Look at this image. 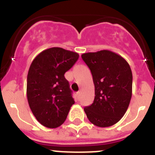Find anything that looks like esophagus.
<instances>
[{
  "mask_svg": "<svg viewBox=\"0 0 155 155\" xmlns=\"http://www.w3.org/2000/svg\"><path fill=\"white\" fill-rule=\"evenodd\" d=\"M80 95H81V92H80V91H78V92H77V96H78L79 98V97H80Z\"/></svg>",
  "mask_w": 155,
  "mask_h": 155,
  "instance_id": "34e87169",
  "label": "esophagus"
}]
</instances>
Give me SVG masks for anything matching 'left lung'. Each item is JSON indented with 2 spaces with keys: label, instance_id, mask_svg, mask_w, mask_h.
Segmentation results:
<instances>
[{
  "label": "left lung",
  "instance_id": "1",
  "mask_svg": "<svg viewBox=\"0 0 155 155\" xmlns=\"http://www.w3.org/2000/svg\"><path fill=\"white\" fill-rule=\"evenodd\" d=\"M83 61L91 70L94 99L84 109L91 124L108 127L118 123L127 112L132 96L133 75L124 57L110 50L85 53Z\"/></svg>",
  "mask_w": 155,
  "mask_h": 155
}]
</instances>
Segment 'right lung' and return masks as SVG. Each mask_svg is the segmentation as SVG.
I'll use <instances>...</instances> for the list:
<instances>
[{
  "label": "right lung",
  "instance_id": "1",
  "mask_svg": "<svg viewBox=\"0 0 155 155\" xmlns=\"http://www.w3.org/2000/svg\"><path fill=\"white\" fill-rule=\"evenodd\" d=\"M79 57L76 52L52 47L35 57L27 76V98L31 113L47 128L64 123L74 104L64 74Z\"/></svg>",
  "mask_w": 155,
  "mask_h": 155
}]
</instances>
